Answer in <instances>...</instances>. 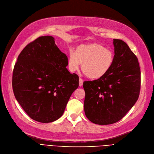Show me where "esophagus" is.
<instances>
[{"instance_id": "esophagus-1", "label": "esophagus", "mask_w": 154, "mask_h": 154, "mask_svg": "<svg viewBox=\"0 0 154 154\" xmlns=\"http://www.w3.org/2000/svg\"><path fill=\"white\" fill-rule=\"evenodd\" d=\"M83 84V80L81 78H79V86H82Z\"/></svg>"}]
</instances>
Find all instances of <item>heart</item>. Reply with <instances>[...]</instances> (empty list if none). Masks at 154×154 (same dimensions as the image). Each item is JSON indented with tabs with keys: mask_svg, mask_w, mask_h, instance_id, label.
<instances>
[{
	"mask_svg": "<svg viewBox=\"0 0 154 154\" xmlns=\"http://www.w3.org/2000/svg\"><path fill=\"white\" fill-rule=\"evenodd\" d=\"M112 51L96 43L80 45L75 51L68 53V67L72 72L77 71L82 64V71L90 79H99L107 75L114 63Z\"/></svg>",
	"mask_w": 154,
	"mask_h": 154,
	"instance_id": "heart-1",
	"label": "heart"
}]
</instances>
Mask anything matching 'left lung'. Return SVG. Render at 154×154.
<instances>
[{
    "label": "left lung",
    "mask_w": 154,
    "mask_h": 154,
    "mask_svg": "<svg viewBox=\"0 0 154 154\" xmlns=\"http://www.w3.org/2000/svg\"><path fill=\"white\" fill-rule=\"evenodd\" d=\"M113 40L115 59L110 71L102 78L83 82L85 115L98 125L120 121L134 105L140 93L141 71L136 56L125 42Z\"/></svg>",
    "instance_id": "obj_1"
}]
</instances>
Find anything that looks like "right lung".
<instances>
[{
  "label": "right lung",
  "mask_w": 154,
  "mask_h": 154,
  "mask_svg": "<svg viewBox=\"0 0 154 154\" xmlns=\"http://www.w3.org/2000/svg\"><path fill=\"white\" fill-rule=\"evenodd\" d=\"M68 57L51 36H40L26 46L14 64V97L32 120H57L79 86V76L66 69Z\"/></svg>",
  "instance_id": "obj_1"
}]
</instances>
